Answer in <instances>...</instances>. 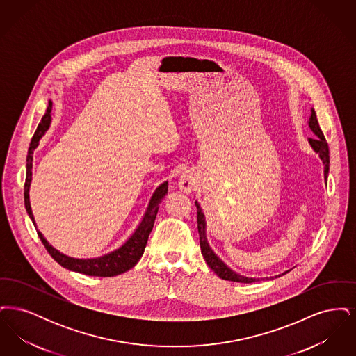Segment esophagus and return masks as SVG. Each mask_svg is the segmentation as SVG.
<instances>
[{
	"mask_svg": "<svg viewBox=\"0 0 356 356\" xmlns=\"http://www.w3.org/2000/svg\"><path fill=\"white\" fill-rule=\"evenodd\" d=\"M196 186V179L191 172H184L179 179V188L184 193H191Z\"/></svg>",
	"mask_w": 356,
	"mask_h": 356,
	"instance_id": "esophagus-1",
	"label": "esophagus"
}]
</instances>
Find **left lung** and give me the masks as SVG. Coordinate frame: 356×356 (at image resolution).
<instances>
[{
  "mask_svg": "<svg viewBox=\"0 0 356 356\" xmlns=\"http://www.w3.org/2000/svg\"><path fill=\"white\" fill-rule=\"evenodd\" d=\"M308 127L312 131V134L315 137L308 138V143L311 145V148L315 152L319 154L321 160L323 161L324 165V180L327 181L328 177V170H330V151H328V144L324 138L322 129L319 127V122L316 119V113L314 109H311V116L308 120ZM196 208H197V229H199V236H200V248H202V254L207 261V264L209 266V268L215 272L219 277L224 279V280H231V282H237V283H254V282H260V280H270L273 279L271 277H248V276H243L237 272L232 271L218 254L213 252V250L209 247V243L207 240V222H205V216H204L203 209L200 207V204L195 202ZM288 271L283 272L282 275H286ZM282 275H276L275 277H279Z\"/></svg>",
  "mask_w": 356,
  "mask_h": 356,
  "instance_id": "1",
  "label": "left lung"
}]
</instances>
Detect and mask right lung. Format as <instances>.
Here are the masks:
<instances>
[{
  "label": "right lung",
  "mask_w": 356,
  "mask_h": 356,
  "mask_svg": "<svg viewBox=\"0 0 356 356\" xmlns=\"http://www.w3.org/2000/svg\"><path fill=\"white\" fill-rule=\"evenodd\" d=\"M51 105H53V102L49 100L47 113L41 119V122L37 127V131L34 132L33 138L29 145L28 156H26V179H25V186H24V200H25L26 212H28L31 220L33 221L35 228H37V224L34 220L31 200H29V189H31V183H32V168H33V152L34 149L38 147L42 136L45 135V132L51 127ZM167 193H168V181H164L154 189L148 207L141 218V221L136 227L134 234L128 237L119 248H116L108 254H102V256L89 257V259H79V257H72L68 254H61L58 250H56L48 243V240L38 229H37V234L41 238L42 244L45 245L47 251L51 254V257L64 268L70 270V271L80 272V273H84L88 276H104V277L105 276H116V275L124 273V272L134 268L137 264V261L140 260V257L144 254L148 237L152 231L154 219H156V215L159 211V204L163 202V199L165 197Z\"/></svg>",
  "instance_id": "obj_1"
}]
</instances>
